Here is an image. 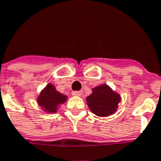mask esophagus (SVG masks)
Instances as JSON below:
<instances>
[{"mask_svg": "<svg viewBox=\"0 0 161 161\" xmlns=\"http://www.w3.org/2000/svg\"><path fill=\"white\" fill-rule=\"evenodd\" d=\"M81 92L80 91H74L73 93H72V95H74V96H80L81 95Z\"/></svg>", "mask_w": 161, "mask_h": 161, "instance_id": "34e87169", "label": "esophagus"}]
</instances>
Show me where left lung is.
Returning <instances> with one entry per match:
<instances>
[{
    "label": "left lung",
    "instance_id": "left-lung-1",
    "mask_svg": "<svg viewBox=\"0 0 161 161\" xmlns=\"http://www.w3.org/2000/svg\"><path fill=\"white\" fill-rule=\"evenodd\" d=\"M90 110L98 116H108L113 114L120 101V96L114 93L106 84L96 86L93 93L86 98Z\"/></svg>",
    "mask_w": 161,
    "mask_h": 161
}]
</instances>
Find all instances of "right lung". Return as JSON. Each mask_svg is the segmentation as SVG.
I'll return each mask as SVG.
<instances>
[{"instance_id": "obj_1", "label": "right lung", "mask_w": 161, "mask_h": 161, "mask_svg": "<svg viewBox=\"0 0 161 161\" xmlns=\"http://www.w3.org/2000/svg\"><path fill=\"white\" fill-rule=\"evenodd\" d=\"M67 101V96L56 91L52 84H48L38 97V104L47 113H55L60 104Z\"/></svg>"}]
</instances>
